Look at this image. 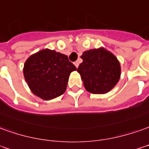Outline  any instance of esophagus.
Returning <instances> with one entry per match:
<instances>
[{
    "instance_id": "obj_1",
    "label": "esophagus",
    "mask_w": 149,
    "mask_h": 149,
    "mask_svg": "<svg viewBox=\"0 0 149 149\" xmlns=\"http://www.w3.org/2000/svg\"><path fill=\"white\" fill-rule=\"evenodd\" d=\"M74 64H75V66H76V67L78 68V66H79V64H80V61H78V60H77V61H76V62H75V63H74Z\"/></svg>"
}]
</instances>
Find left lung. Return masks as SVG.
I'll use <instances>...</instances> for the list:
<instances>
[{
	"label": "left lung",
	"mask_w": 149,
	"mask_h": 149,
	"mask_svg": "<svg viewBox=\"0 0 149 149\" xmlns=\"http://www.w3.org/2000/svg\"><path fill=\"white\" fill-rule=\"evenodd\" d=\"M77 72L87 91L102 94L114 87L120 77V64L114 55L104 48L86 51Z\"/></svg>",
	"instance_id": "left-lung-1"
}]
</instances>
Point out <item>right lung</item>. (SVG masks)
I'll list each match as a JSON object with an SVG mask.
<instances>
[{
  "label": "right lung",
  "instance_id": "right-lung-1",
  "mask_svg": "<svg viewBox=\"0 0 149 149\" xmlns=\"http://www.w3.org/2000/svg\"><path fill=\"white\" fill-rule=\"evenodd\" d=\"M77 68L67 56L45 49L32 55L24 64V77L34 94L43 100L63 94L68 77Z\"/></svg>",
  "mask_w": 149,
  "mask_h": 149
}]
</instances>
